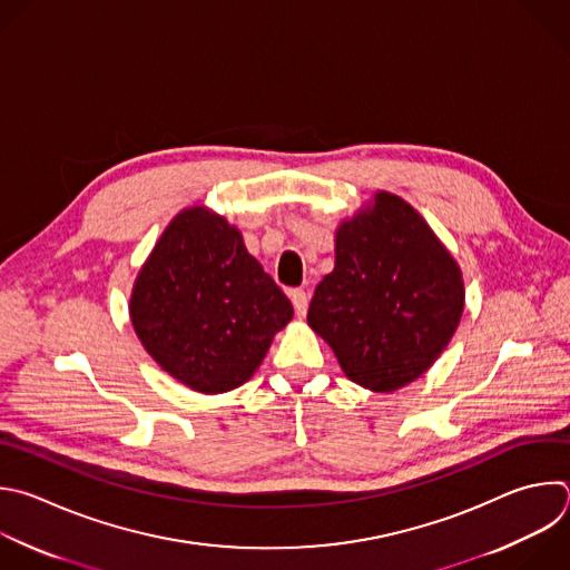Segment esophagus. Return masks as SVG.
<instances>
[{"label": "esophagus", "mask_w": 570, "mask_h": 570, "mask_svg": "<svg viewBox=\"0 0 570 570\" xmlns=\"http://www.w3.org/2000/svg\"><path fill=\"white\" fill-rule=\"evenodd\" d=\"M291 302H293V306H295V313H297L299 317H304L306 311H308V293H306L304 288H293V291H291Z\"/></svg>", "instance_id": "obj_1"}]
</instances>
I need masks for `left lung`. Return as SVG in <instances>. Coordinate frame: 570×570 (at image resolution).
<instances>
[{"mask_svg":"<svg viewBox=\"0 0 570 570\" xmlns=\"http://www.w3.org/2000/svg\"><path fill=\"white\" fill-rule=\"evenodd\" d=\"M463 279L423 217L381 193L344 222L335 268L315 288L308 324L360 387L394 392L421 377L452 340Z\"/></svg>","mask_w":570,"mask_h":570,"instance_id":"8db88e82","label":"left lung"}]
</instances>
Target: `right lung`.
Returning <instances> with one entry per match:
<instances>
[{
	"mask_svg": "<svg viewBox=\"0 0 570 570\" xmlns=\"http://www.w3.org/2000/svg\"><path fill=\"white\" fill-rule=\"evenodd\" d=\"M129 313L142 346L167 373L197 392L222 394L257 371L293 304L248 255L237 228L189 208L151 250Z\"/></svg>",
	"mask_w": 570,
	"mask_h": 570,
	"instance_id": "obj_1",
	"label": "right lung"
}]
</instances>
